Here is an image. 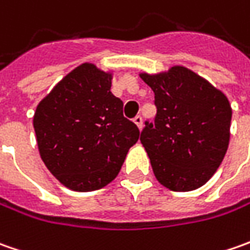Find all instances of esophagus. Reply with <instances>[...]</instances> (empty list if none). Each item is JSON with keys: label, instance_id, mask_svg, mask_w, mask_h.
<instances>
[{"label": "esophagus", "instance_id": "1", "mask_svg": "<svg viewBox=\"0 0 250 250\" xmlns=\"http://www.w3.org/2000/svg\"><path fill=\"white\" fill-rule=\"evenodd\" d=\"M133 122L136 124V126H138L139 129H142V128H143V118H142L140 115L135 117V118H133Z\"/></svg>", "mask_w": 250, "mask_h": 250}]
</instances>
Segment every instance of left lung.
I'll return each mask as SVG.
<instances>
[{
	"label": "left lung",
	"instance_id": "8db88e82",
	"mask_svg": "<svg viewBox=\"0 0 250 250\" xmlns=\"http://www.w3.org/2000/svg\"><path fill=\"white\" fill-rule=\"evenodd\" d=\"M139 76L157 107L154 125L146 122L140 133L154 177L174 192L203 187L228 149L232 110L227 96L181 65Z\"/></svg>",
	"mask_w": 250,
	"mask_h": 250
}]
</instances>
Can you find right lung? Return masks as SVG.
<instances>
[{
  "mask_svg": "<svg viewBox=\"0 0 250 250\" xmlns=\"http://www.w3.org/2000/svg\"><path fill=\"white\" fill-rule=\"evenodd\" d=\"M112 71L84 62L62 78L39 103L33 126L40 157L63 187L91 192L118 175L138 126L122 114L111 93Z\"/></svg>",
  "mask_w": 250,
  "mask_h": 250,
  "instance_id": "obj_1",
  "label": "right lung"
}]
</instances>
